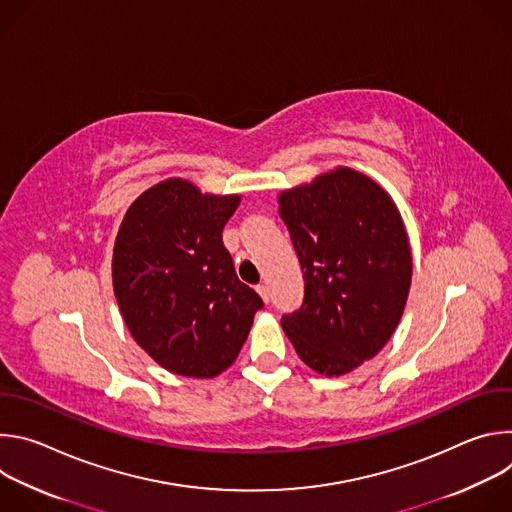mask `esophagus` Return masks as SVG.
<instances>
[{
  "instance_id": "34e87169",
  "label": "esophagus",
  "mask_w": 512,
  "mask_h": 512,
  "mask_svg": "<svg viewBox=\"0 0 512 512\" xmlns=\"http://www.w3.org/2000/svg\"><path fill=\"white\" fill-rule=\"evenodd\" d=\"M257 291H259V296H261V300L265 302V304H269V298H271V294H269V287L267 285H257Z\"/></svg>"
}]
</instances>
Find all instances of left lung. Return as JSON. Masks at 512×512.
<instances>
[{
	"label": "left lung",
	"instance_id": "8db88e82",
	"mask_svg": "<svg viewBox=\"0 0 512 512\" xmlns=\"http://www.w3.org/2000/svg\"><path fill=\"white\" fill-rule=\"evenodd\" d=\"M279 216L304 271V304L281 318L308 367L340 377L393 336L409 296L411 247L393 198L336 168L279 194Z\"/></svg>",
	"mask_w": 512,
	"mask_h": 512
}]
</instances>
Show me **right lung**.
Here are the masks:
<instances>
[{"label": "right lung", "mask_w": 512, "mask_h": 512, "mask_svg": "<svg viewBox=\"0 0 512 512\" xmlns=\"http://www.w3.org/2000/svg\"><path fill=\"white\" fill-rule=\"evenodd\" d=\"M241 196L180 178L133 200L113 249V289L133 340L174 375L212 379L235 362L263 308L235 271L223 229Z\"/></svg>", "instance_id": "add662e5"}]
</instances>
